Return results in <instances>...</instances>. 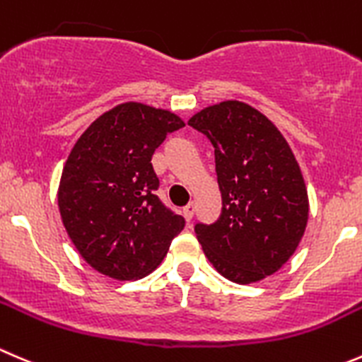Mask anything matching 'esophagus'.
Masks as SVG:
<instances>
[{"label":"esophagus","instance_id":"obj_1","mask_svg":"<svg viewBox=\"0 0 362 362\" xmlns=\"http://www.w3.org/2000/svg\"><path fill=\"white\" fill-rule=\"evenodd\" d=\"M194 209H196L194 203H189V205L184 209V217H185V221H187V223H191L192 216H194Z\"/></svg>","mask_w":362,"mask_h":362}]
</instances>
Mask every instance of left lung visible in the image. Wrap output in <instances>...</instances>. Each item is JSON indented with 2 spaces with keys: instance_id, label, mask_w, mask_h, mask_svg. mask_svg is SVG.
I'll list each match as a JSON object with an SVG mask.
<instances>
[{
  "instance_id": "obj_1",
  "label": "left lung",
  "mask_w": 362,
  "mask_h": 362,
  "mask_svg": "<svg viewBox=\"0 0 362 362\" xmlns=\"http://www.w3.org/2000/svg\"><path fill=\"white\" fill-rule=\"evenodd\" d=\"M189 125L216 156L223 210L194 231L217 272L255 283L288 262L308 223V191L288 143L255 107L226 100L199 111Z\"/></svg>"
}]
</instances>
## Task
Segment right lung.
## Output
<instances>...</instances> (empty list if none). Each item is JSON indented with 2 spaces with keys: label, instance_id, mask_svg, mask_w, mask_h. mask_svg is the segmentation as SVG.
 I'll use <instances>...</instances> for the list:
<instances>
[{
  "label": "right lung",
  "instance_id": "add662e5",
  "mask_svg": "<svg viewBox=\"0 0 362 362\" xmlns=\"http://www.w3.org/2000/svg\"><path fill=\"white\" fill-rule=\"evenodd\" d=\"M184 127L173 113L127 103L97 118L66 159L58 191L63 224L95 270L131 281L156 269L184 217L157 196L152 156Z\"/></svg>",
  "mask_w": 362,
  "mask_h": 362
}]
</instances>
